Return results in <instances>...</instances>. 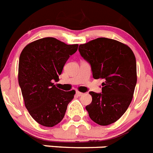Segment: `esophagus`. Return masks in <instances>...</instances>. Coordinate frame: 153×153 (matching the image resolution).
Listing matches in <instances>:
<instances>
[{"mask_svg": "<svg viewBox=\"0 0 153 153\" xmlns=\"http://www.w3.org/2000/svg\"><path fill=\"white\" fill-rule=\"evenodd\" d=\"M76 95H77L78 97H81L82 95H83V94L81 92H79V91H76Z\"/></svg>", "mask_w": 153, "mask_h": 153, "instance_id": "esophagus-1", "label": "esophagus"}]
</instances>
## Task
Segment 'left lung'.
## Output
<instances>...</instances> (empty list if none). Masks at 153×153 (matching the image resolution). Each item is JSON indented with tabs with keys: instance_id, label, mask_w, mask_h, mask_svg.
I'll return each mask as SVG.
<instances>
[{
	"instance_id": "left-lung-1",
	"label": "left lung",
	"mask_w": 153,
	"mask_h": 153,
	"mask_svg": "<svg viewBox=\"0 0 153 153\" xmlns=\"http://www.w3.org/2000/svg\"><path fill=\"white\" fill-rule=\"evenodd\" d=\"M79 52L91 64L93 77L104 80L102 93H89L92 102L86 110L95 123L103 126L114 123L133 98L137 82L135 55L127 45L107 38L79 45Z\"/></svg>"
}]
</instances>
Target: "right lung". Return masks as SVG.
Here are the masks:
<instances>
[{
  "label": "right lung",
  "mask_w": 153,
  "mask_h": 153,
  "mask_svg": "<svg viewBox=\"0 0 153 153\" xmlns=\"http://www.w3.org/2000/svg\"><path fill=\"white\" fill-rule=\"evenodd\" d=\"M77 49V44L67 45L47 37L30 42L22 50L18 83L25 108L39 125L53 127L59 123L74 99V90L61 91L53 82L59 80L64 65Z\"/></svg>",
  "instance_id": "obj_1"
}]
</instances>
